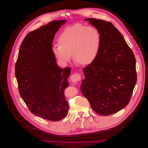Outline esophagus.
Returning <instances> with one entry per match:
<instances>
[{"instance_id": "34e87169", "label": "esophagus", "mask_w": 148, "mask_h": 148, "mask_svg": "<svg viewBox=\"0 0 148 148\" xmlns=\"http://www.w3.org/2000/svg\"><path fill=\"white\" fill-rule=\"evenodd\" d=\"M81 79V77L78 73H75L71 77V81L74 83H77Z\"/></svg>"}]
</instances>
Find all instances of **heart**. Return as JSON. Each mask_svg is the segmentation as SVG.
<instances>
[{"mask_svg":"<svg viewBox=\"0 0 148 148\" xmlns=\"http://www.w3.org/2000/svg\"><path fill=\"white\" fill-rule=\"evenodd\" d=\"M59 45L52 47L53 55L62 64H67L71 54L76 62L87 65L95 61L101 47V36L95 28L77 24L66 28L58 38Z\"/></svg>","mask_w":148,"mask_h":148,"instance_id":"heart-1","label":"heart"}]
</instances>
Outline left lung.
<instances>
[{
	"instance_id": "obj_1",
	"label": "left lung",
	"mask_w": 148,
	"mask_h": 148,
	"mask_svg": "<svg viewBox=\"0 0 148 148\" xmlns=\"http://www.w3.org/2000/svg\"><path fill=\"white\" fill-rule=\"evenodd\" d=\"M101 36L99 55L83 69V96L102 115L117 112L130 99L136 83L135 56L119 30L102 20L86 18Z\"/></svg>"
}]
</instances>
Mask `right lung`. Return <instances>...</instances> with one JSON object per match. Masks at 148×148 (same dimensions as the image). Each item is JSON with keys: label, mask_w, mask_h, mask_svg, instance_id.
<instances>
[{"label": "right lung", "mask_w": 148, "mask_h": 148, "mask_svg": "<svg viewBox=\"0 0 148 148\" xmlns=\"http://www.w3.org/2000/svg\"><path fill=\"white\" fill-rule=\"evenodd\" d=\"M66 20L52 21L30 32L20 48L15 76L20 96L34 115L59 121L68 114L64 91L71 69L57 64L52 51L56 33Z\"/></svg>", "instance_id": "obj_1"}]
</instances>
